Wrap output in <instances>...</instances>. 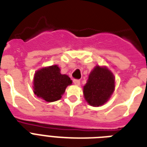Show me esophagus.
<instances>
[{"instance_id": "esophagus-1", "label": "esophagus", "mask_w": 147, "mask_h": 147, "mask_svg": "<svg viewBox=\"0 0 147 147\" xmlns=\"http://www.w3.org/2000/svg\"><path fill=\"white\" fill-rule=\"evenodd\" d=\"M73 83L76 85H80V80L79 79H73Z\"/></svg>"}]
</instances>
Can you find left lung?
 <instances>
[{"label": "left lung", "instance_id": "left-lung-1", "mask_svg": "<svg viewBox=\"0 0 147 147\" xmlns=\"http://www.w3.org/2000/svg\"><path fill=\"white\" fill-rule=\"evenodd\" d=\"M114 89V77L105 67L96 66L90 73L83 93L92 106L98 107L107 102Z\"/></svg>", "mask_w": 147, "mask_h": 147}]
</instances>
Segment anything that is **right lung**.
I'll return each mask as SVG.
<instances>
[{
    "label": "right lung",
    "mask_w": 147,
    "mask_h": 147,
    "mask_svg": "<svg viewBox=\"0 0 147 147\" xmlns=\"http://www.w3.org/2000/svg\"><path fill=\"white\" fill-rule=\"evenodd\" d=\"M71 84L69 76L60 73L57 65H52L41 69L35 73L34 93L47 102H53L59 100L67 86Z\"/></svg>",
    "instance_id": "obj_1"
}]
</instances>
